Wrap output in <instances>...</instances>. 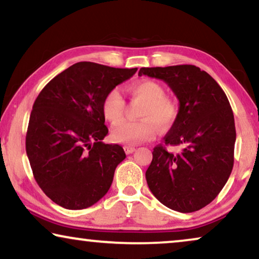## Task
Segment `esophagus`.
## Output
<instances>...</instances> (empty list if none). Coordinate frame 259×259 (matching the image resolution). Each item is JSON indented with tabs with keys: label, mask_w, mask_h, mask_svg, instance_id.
Wrapping results in <instances>:
<instances>
[{
	"label": "esophagus",
	"mask_w": 259,
	"mask_h": 259,
	"mask_svg": "<svg viewBox=\"0 0 259 259\" xmlns=\"http://www.w3.org/2000/svg\"><path fill=\"white\" fill-rule=\"evenodd\" d=\"M123 150H125L126 154H132L133 152L136 151V147H133V146H125V147H123Z\"/></svg>",
	"instance_id": "1"
}]
</instances>
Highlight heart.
Returning <instances> with one entry per match:
<instances>
[{"mask_svg": "<svg viewBox=\"0 0 259 259\" xmlns=\"http://www.w3.org/2000/svg\"><path fill=\"white\" fill-rule=\"evenodd\" d=\"M134 99L143 101L138 121H123L112 130L115 143L137 145L152 139L157 132V125L165 130L175 122L178 115V105L172 98L165 95L164 87L154 80H141L127 87ZM125 112V100L118 88H113L105 95L102 113L112 123L121 121Z\"/></svg>", "mask_w": 259, "mask_h": 259, "instance_id": "1", "label": "heart"}]
</instances>
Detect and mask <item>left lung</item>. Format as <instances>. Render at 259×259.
<instances>
[{"label":"left lung","mask_w":259,"mask_h":259,"mask_svg":"<svg viewBox=\"0 0 259 259\" xmlns=\"http://www.w3.org/2000/svg\"><path fill=\"white\" fill-rule=\"evenodd\" d=\"M139 75L165 81L179 100L164 144L152 152L147 185L171 210H200L218 196L233 167L236 127L228 97L210 74L193 65L140 68ZM168 146L181 151L173 154Z\"/></svg>","instance_id":"left-lung-1"}]
</instances>
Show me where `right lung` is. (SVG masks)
Here are the masks:
<instances>
[{
  "label": "right lung",
  "instance_id": "1",
  "mask_svg": "<svg viewBox=\"0 0 259 259\" xmlns=\"http://www.w3.org/2000/svg\"><path fill=\"white\" fill-rule=\"evenodd\" d=\"M137 68L77 62L52 79L33 105L26 151L37 185L68 210L90 207L107 193L126 158L120 145L102 143V101Z\"/></svg>",
  "mask_w": 259,
  "mask_h": 259
}]
</instances>
